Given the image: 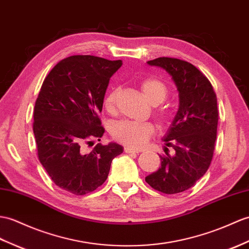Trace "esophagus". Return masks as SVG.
Masks as SVG:
<instances>
[{"instance_id": "1", "label": "esophagus", "mask_w": 249, "mask_h": 249, "mask_svg": "<svg viewBox=\"0 0 249 249\" xmlns=\"http://www.w3.org/2000/svg\"><path fill=\"white\" fill-rule=\"evenodd\" d=\"M124 151L126 154H138L139 153L138 151H135V149H132L130 147H125Z\"/></svg>"}]
</instances>
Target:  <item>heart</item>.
Returning <instances> with one entry per match:
<instances>
[{
    "mask_svg": "<svg viewBox=\"0 0 249 249\" xmlns=\"http://www.w3.org/2000/svg\"><path fill=\"white\" fill-rule=\"evenodd\" d=\"M141 90L146 100L152 105H159L165 101L169 94L166 85L158 78L148 77L141 83ZM119 89H111L104 98V108L105 110L113 114L117 111V100ZM158 120L162 124L169 123L173 118L171 109L166 107H159L155 110ZM111 136L115 141L122 143L123 145L130 148H141L146 145L149 139L154 135L155 127L149 122L136 123L130 121H120L111 126Z\"/></svg>",
    "mask_w": 249,
    "mask_h": 249,
    "instance_id": "b5f03b06",
    "label": "heart"
}]
</instances>
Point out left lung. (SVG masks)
<instances>
[{
    "mask_svg": "<svg viewBox=\"0 0 249 249\" xmlns=\"http://www.w3.org/2000/svg\"><path fill=\"white\" fill-rule=\"evenodd\" d=\"M164 69L175 83L179 108L163 141L175 154L161 156V167L145 177V181L165 194L192 188L209 169L217 131V100L213 87L192 63L170 57L147 61Z\"/></svg>",
    "mask_w": 249,
    "mask_h": 249,
    "instance_id": "1",
    "label": "left lung"
}]
</instances>
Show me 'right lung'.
<instances>
[{"label": "right lung", "mask_w": 249, "mask_h": 249, "mask_svg": "<svg viewBox=\"0 0 249 249\" xmlns=\"http://www.w3.org/2000/svg\"><path fill=\"white\" fill-rule=\"evenodd\" d=\"M122 60L75 55L52 69L34 109L33 130L38 158L56 186L75 195L93 192L105 182L112 159L123 153L118 143H97L105 132L98 117L109 80Z\"/></svg>", "instance_id": "1"}]
</instances>
